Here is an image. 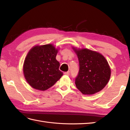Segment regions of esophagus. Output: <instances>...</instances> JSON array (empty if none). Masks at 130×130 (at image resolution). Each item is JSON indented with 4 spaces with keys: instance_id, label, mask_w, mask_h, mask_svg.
I'll use <instances>...</instances> for the list:
<instances>
[{
    "instance_id": "1",
    "label": "esophagus",
    "mask_w": 130,
    "mask_h": 130,
    "mask_svg": "<svg viewBox=\"0 0 130 130\" xmlns=\"http://www.w3.org/2000/svg\"><path fill=\"white\" fill-rule=\"evenodd\" d=\"M64 74L66 75H70V71H67V72H65L64 73Z\"/></svg>"
}]
</instances>
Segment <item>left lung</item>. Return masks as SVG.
Listing matches in <instances>:
<instances>
[{
  "mask_svg": "<svg viewBox=\"0 0 130 130\" xmlns=\"http://www.w3.org/2000/svg\"><path fill=\"white\" fill-rule=\"evenodd\" d=\"M79 70L75 83L84 94H93L101 91L108 82L111 69L103 56L97 52L83 48L75 50Z\"/></svg>",
  "mask_w": 130,
  "mask_h": 130,
  "instance_id": "1",
  "label": "left lung"
}]
</instances>
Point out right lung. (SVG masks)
<instances>
[{"mask_svg":"<svg viewBox=\"0 0 130 130\" xmlns=\"http://www.w3.org/2000/svg\"><path fill=\"white\" fill-rule=\"evenodd\" d=\"M57 51L51 44L35 46L29 51L24 62L23 73L32 88L47 90L62 76L60 63L56 59Z\"/></svg>","mask_w":130,"mask_h":130,"instance_id":"1","label":"right lung"}]
</instances>
